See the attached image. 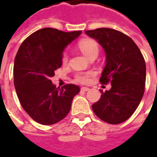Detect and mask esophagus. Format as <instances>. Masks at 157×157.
I'll return each mask as SVG.
<instances>
[{"instance_id": "esophagus-1", "label": "esophagus", "mask_w": 157, "mask_h": 157, "mask_svg": "<svg viewBox=\"0 0 157 157\" xmlns=\"http://www.w3.org/2000/svg\"><path fill=\"white\" fill-rule=\"evenodd\" d=\"M81 90H82V92H87V91H89V88L88 87H86V86H83V87L81 88Z\"/></svg>"}]
</instances>
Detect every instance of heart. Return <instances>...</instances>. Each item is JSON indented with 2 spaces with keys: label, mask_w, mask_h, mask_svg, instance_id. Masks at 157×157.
I'll list each match as a JSON object with an SVG mask.
<instances>
[{
  "label": "heart",
  "mask_w": 157,
  "mask_h": 157,
  "mask_svg": "<svg viewBox=\"0 0 157 157\" xmlns=\"http://www.w3.org/2000/svg\"><path fill=\"white\" fill-rule=\"evenodd\" d=\"M79 48L81 49V51L83 53V55H85L87 58H90L92 55H98L99 47L98 43L92 39H82L79 43ZM68 60V54L67 52H64L62 55V61L63 63H66ZM94 75L93 71H89L86 73H80L77 74L75 76V80L78 82L81 83H86L89 81V78Z\"/></svg>",
  "instance_id": "obj_1"
}]
</instances>
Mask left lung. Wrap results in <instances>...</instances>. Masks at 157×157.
<instances>
[{
    "instance_id": "left-lung-1",
    "label": "left lung",
    "mask_w": 157,
    "mask_h": 157,
    "mask_svg": "<svg viewBox=\"0 0 157 157\" xmlns=\"http://www.w3.org/2000/svg\"><path fill=\"white\" fill-rule=\"evenodd\" d=\"M104 49L106 65L100 82L111 83L102 92L92 110L99 118L111 124L127 120L134 113L145 92L146 68L141 52L128 36L112 29L102 28L86 31Z\"/></svg>"
}]
</instances>
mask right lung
Wrapping results in <instances>:
<instances>
[{
    "mask_svg": "<svg viewBox=\"0 0 157 157\" xmlns=\"http://www.w3.org/2000/svg\"><path fill=\"white\" fill-rule=\"evenodd\" d=\"M81 33L39 29L22 42L17 53L13 69L17 95L23 109L39 124H54L65 118L80 92L74 84L56 87L50 79L61 66L64 49Z\"/></svg>",
    "mask_w": 157,
    "mask_h": 157,
    "instance_id": "obj_1",
    "label": "right lung"
}]
</instances>
